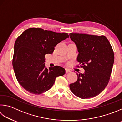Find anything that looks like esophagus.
Masks as SVG:
<instances>
[{"label": "esophagus", "instance_id": "esophagus-1", "mask_svg": "<svg viewBox=\"0 0 122 122\" xmlns=\"http://www.w3.org/2000/svg\"><path fill=\"white\" fill-rule=\"evenodd\" d=\"M70 72H71L70 69H68V68H66V73H68Z\"/></svg>", "mask_w": 122, "mask_h": 122}]
</instances>
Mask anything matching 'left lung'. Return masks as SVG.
I'll use <instances>...</instances> for the list:
<instances>
[{
  "mask_svg": "<svg viewBox=\"0 0 122 122\" xmlns=\"http://www.w3.org/2000/svg\"><path fill=\"white\" fill-rule=\"evenodd\" d=\"M69 36L79 52L77 60L85 70L84 74H77V81L70 84V89L80 98H93L109 82L114 62L113 50L103 35L71 33Z\"/></svg>",
  "mask_w": 122,
  "mask_h": 122,
  "instance_id": "left-lung-1",
  "label": "left lung"
}]
</instances>
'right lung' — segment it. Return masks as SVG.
Wrapping results in <instances>:
<instances>
[{"label": "right lung", "mask_w": 122, "mask_h": 122, "mask_svg": "<svg viewBox=\"0 0 122 122\" xmlns=\"http://www.w3.org/2000/svg\"><path fill=\"white\" fill-rule=\"evenodd\" d=\"M67 38V33L38 28L28 29L17 37L13 67L22 87L32 94H41L52 87L57 77L65 75V69L60 66L46 68L45 55L53 53L57 44Z\"/></svg>", "instance_id": "obj_1"}]
</instances>
